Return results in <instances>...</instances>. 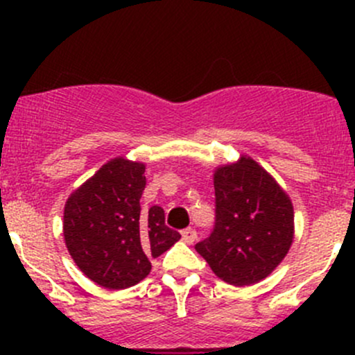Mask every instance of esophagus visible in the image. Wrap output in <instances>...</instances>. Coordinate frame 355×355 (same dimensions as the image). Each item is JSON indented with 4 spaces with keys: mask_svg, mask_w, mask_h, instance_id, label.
Segmentation results:
<instances>
[{
    "mask_svg": "<svg viewBox=\"0 0 355 355\" xmlns=\"http://www.w3.org/2000/svg\"><path fill=\"white\" fill-rule=\"evenodd\" d=\"M196 239H198V232H196L194 228H185V230L182 232V241H184L185 244H194Z\"/></svg>",
    "mask_w": 355,
    "mask_h": 355,
    "instance_id": "34e87169",
    "label": "esophagus"
}]
</instances>
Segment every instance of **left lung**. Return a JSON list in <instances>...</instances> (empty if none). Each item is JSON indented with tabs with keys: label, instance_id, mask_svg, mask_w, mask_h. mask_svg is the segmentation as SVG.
<instances>
[{
	"label": "left lung",
	"instance_id": "obj_1",
	"mask_svg": "<svg viewBox=\"0 0 355 355\" xmlns=\"http://www.w3.org/2000/svg\"><path fill=\"white\" fill-rule=\"evenodd\" d=\"M216 223L196 250L220 280L245 287L264 280L293 242V206L278 182L252 157L214 170Z\"/></svg>",
	"mask_w": 355,
	"mask_h": 355
}]
</instances>
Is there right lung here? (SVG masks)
<instances>
[{
  "label": "right lung",
  "mask_w": 355,
  "mask_h": 355,
  "mask_svg": "<svg viewBox=\"0 0 355 355\" xmlns=\"http://www.w3.org/2000/svg\"><path fill=\"white\" fill-rule=\"evenodd\" d=\"M146 164L113 157L68 196L63 237L78 270L110 290L137 285L151 257L166 252L180 234L164 225L163 207H141Z\"/></svg>",
  "instance_id": "1"
}]
</instances>
